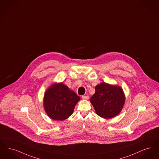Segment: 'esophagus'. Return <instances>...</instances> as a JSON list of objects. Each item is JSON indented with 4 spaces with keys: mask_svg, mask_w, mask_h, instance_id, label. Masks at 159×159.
<instances>
[{
    "mask_svg": "<svg viewBox=\"0 0 159 159\" xmlns=\"http://www.w3.org/2000/svg\"><path fill=\"white\" fill-rule=\"evenodd\" d=\"M81 97L83 99H84V100H88L89 98V96H87V95H83Z\"/></svg>",
    "mask_w": 159,
    "mask_h": 159,
    "instance_id": "34e87169",
    "label": "esophagus"
}]
</instances>
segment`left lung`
Segmentation results:
<instances>
[{"instance_id": "1", "label": "left lung", "mask_w": 159, "mask_h": 159, "mask_svg": "<svg viewBox=\"0 0 159 159\" xmlns=\"http://www.w3.org/2000/svg\"><path fill=\"white\" fill-rule=\"evenodd\" d=\"M95 90L90 100L99 116L110 119L120 112L125 98L120 87L102 83L97 85Z\"/></svg>"}]
</instances>
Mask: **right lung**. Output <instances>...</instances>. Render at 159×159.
Returning a JSON list of instances; mask_svg holds the SVG:
<instances>
[{
  "mask_svg": "<svg viewBox=\"0 0 159 159\" xmlns=\"http://www.w3.org/2000/svg\"><path fill=\"white\" fill-rule=\"evenodd\" d=\"M80 97L63 83L51 86L44 94V107L48 116L53 120H63L73 113Z\"/></svg>",
  "mask_w": 159,
  "mask_h": 159,
  "instance_id": "add662e5",
  "label": "right lung"
}]
</instances>
